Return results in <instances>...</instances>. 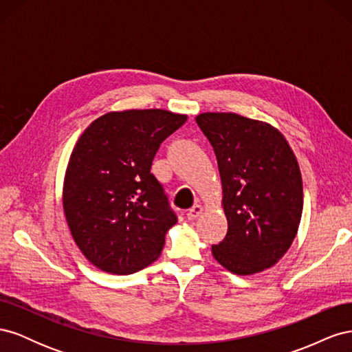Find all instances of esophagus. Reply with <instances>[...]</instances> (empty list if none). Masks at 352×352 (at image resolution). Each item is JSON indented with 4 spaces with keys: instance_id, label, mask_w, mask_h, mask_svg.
Returning <instances> with one entry per match:
<instances>
[{
    "instance_id": "obj_1",
    "label": "esophagus",
    "mask_w": 352,
    "mask_h": 352,
    "mask_svg": "<svg viewBox=\"0 0 352 352\" xmlns=\"http://www.w3.org/2000/svg\"><path fill=\"white\" fill-rule=\"evenodd\" d=\"M202 211H204V208H202V206L197 204V206H194L192 208H190V210L188 211L186 217H188V220H195V219H198V217L202 214Z\"/></svg>"
}]
</instances>
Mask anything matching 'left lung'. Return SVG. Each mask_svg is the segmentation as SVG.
<instances>
[{
    "instance_id": "1",
    "label": "left lung",
    "mask_w": 352,
    "mask_h": 352,
    "mask_svg": "<svg viewBox=\"0 0 352 352\" xmlns=\"http://www.w3.org/2000/svg\"><path fill=\"white\" fill-rule=\"evenodd\" d=\"M217 157L226 238L212 257L233 274L260 273L278 263L300 228L302 177L292 148L274 126L236 113L195 117Z\"/></svg>"
}]
</instances>
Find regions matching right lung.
<instances>
[{
	"instance_id": "add662e5",
	"label": "right lung",
	"mask_w": 352,
	"mask_h": 352,
	"mask_svg": "<svg viewBox=\"0 0 352 352\" xmlns=\"http://www.w3.org/2000/svg\"><path fill=\"white\" fill-rule=\"evenodd\" d=\"M186 119L162 109L109 111L74 145L63 210L74 242L97 269L131 274L162 254L177 219L151 164L162 142Z\"/></svg>"
}]
</instances>
